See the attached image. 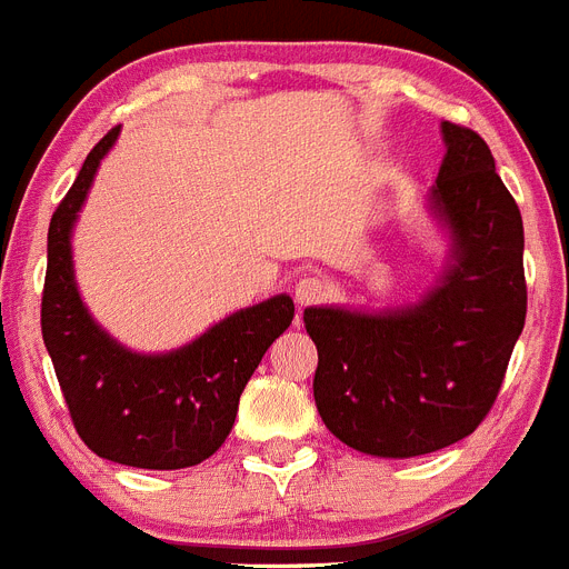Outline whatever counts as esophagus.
<instances>
[{
  "instance_id": "obj_1",
  "label": "esophagus",
  "mask_w": 569,
  "mask_h": 569,
  "mask_svg": "<svg viewBox=\"0 0 569 569\" xmlns=\"http://www.w3.org/2000/svg\"><path fill=\"white\" fill-rule=\"evenodd\" d=\"M326 295H329V286L320 278H315V274H306V278H300L298 283H295V303H298L300 309H303V306L320 303V300H326Z\"/></svg>"
}]
</instances>
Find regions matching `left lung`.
Returning <instances> with one entry per match:
<instances>
[{"label":"left lung","mask_w":569,"mask_h":569,"mask_svg":"<svg viewBox=\"0 0 569 569\" xmlns=\"http://www.w3.org/2000/svg\"><path fill=\"white\" fill-rule=\"evenodd\" d=\"M447 154L429 209L452 254L415 306L303 312L318 346L315 403L335 438L378 458L461 441L487 418L527 318L523 223L472 128L441 122Z\"/></svg>","instance_id":"1"}]
</instances>
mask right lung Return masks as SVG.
I'll use <instances>...</instances> for the list:
<instances>
[{
    "instance_id": "1",
    "label": "right lung",
    "mask_w": 569,
    "mask_h": 569,
    "mask_svg": "<svg viewBox=\"0 0 569 569\" xmlns=\"http://www.w3.org/2000/svg\"><path fill=\"white\" fill-rule=\"evenodd\" d=\"M117 134L120 128H111L91 148L51 217L42 340L91 452L140 469L194 467L229 438L240 395L266 349L289 329L295 303L274 295L166 355L131 352L93 323L73 283L71 231Z\"/></svg>"
}]
</instances>
